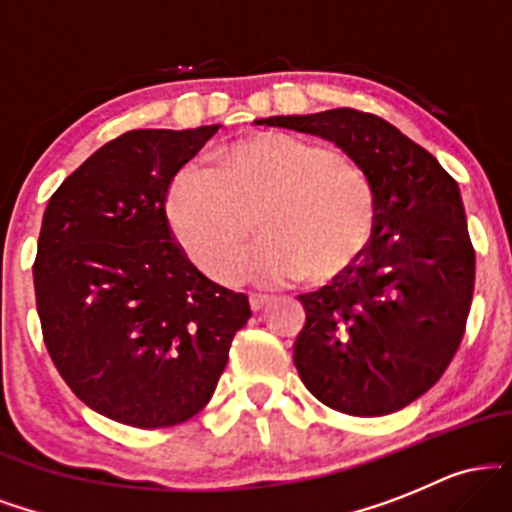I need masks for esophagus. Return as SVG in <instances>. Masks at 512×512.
Masks as SVG:
<instances>
[{
    "label": "esophagus",
    "instance_id": "34e87169",
    "mask_svg": "<svg viewBox=\"0 0 512 512\" xmlns=\"http://www.w3.org/2000/svg\"><path fill=\"white\" fill-rule=\"evenodd\" d=\"M269 301H272V298H267V296H250V308L255 310V313H260V310L267 308Z\"/></svg>",
    "mask_w": 512,
    "mask_h": 512
}]
</instances>
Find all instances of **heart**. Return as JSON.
I'll use <instances>...</instances> for the list:
<instances>
[{
  "label": "heart",
  "mask_w": 512,
  "mask_h": 512,
  "mask_svg": "<svg viewBox=\"0 0 512 512\" xmlns=\"http://www.w3.org/2000/svg\"><path fill=\"white\" fill-rule=\"evenodd\" d=\"M250 215L263 240L237 263ZM166 219L187 260L209 279L284 286L305 276L327 284L368 248L375 190L366 170L342 151L257 129L216 149L204 173L175 175Z\"/></svg>",
  "instance_id": "1"
}]
</instances>
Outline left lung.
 Masks as SVG:
<instances>
[{
  "label": "left lung",
  "mask_w": 512,
  "mask_h": 512,
  "mask_svg": "<svg viewBox=\"0 0 512 512\" xmlns=\"http://www.w3.org/2000/svg\"><path fill=\"white\" fill-rule=\"evenodd\" d=\"M320 134L368 173L375 228L363 255L320 291L303 293L293 344L303 385L351 416L404 409L457 354L474 293V245L457 182L424 146L354 108L267 117Z\"/></svg>",
  "instance_id": "1"
}]
</instances>
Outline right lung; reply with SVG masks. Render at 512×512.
Instances as JSON below:
<instances>
[{
  "label": "right lung",
  "mask_w": 512,
  "mask_h": 512,
  "mask_svg": "<svg viewBox=\"0 0 512 512\" xmlns=\"http://www.w3.org/2000/svg\"><path fill=\"white\" fill-rule=\"evenodd\" d=\"M216 129L120 134L45 209L33 262L43 342L69 390L120 424L166 428L207 407L252 315L245 293L187 262L166 221L170 182Z\"/></svg>",
  "instance_id": "right-lung-1"
}]
</instances>
